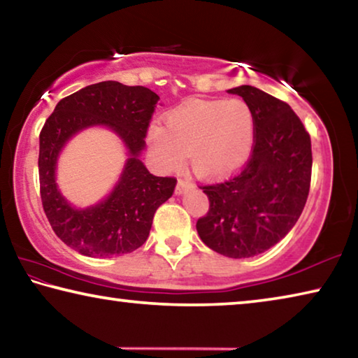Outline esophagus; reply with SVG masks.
Listing matches in <instances>:
<instances>
[{
    "label": "esophagus",
    "mask_w": 358,
    "mask_h": 358,
    "mask_svg": "<svg viewBox=\"0 0 358 358\" xmlns=\"http://www.w3.org/2000/svg\"><path fill=\"white\" fill-rule=\"evenodd\" d=\"M187 187H189V181H186V180H178V185H177V187H175V192L178 194H183Z\"/></svg>",
    "instance_id": "34e87169"
}]
</instances>
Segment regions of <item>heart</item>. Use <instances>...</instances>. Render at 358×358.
<instances>
[{
	"instance_id": "heart-1",
	"label": "heart",
	"mask_w": 358,
	"mask_h": 358,
	"mask_svg": "<svg viewBox=\"0 0 358 358\" xmlns=\"http://www.w3.org/2000/svg\"><path fill=\"white\" fill-rule=\"evenodd\" d=\"M256 136L254 115L245 101H189L166 117V128L153 124L147 141L162 167L178 171L189 156L192 172L220 180L250 159Z\"/></svg>"
}]
</instances>
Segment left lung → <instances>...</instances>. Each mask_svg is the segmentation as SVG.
Returning a JSON list of instances; mask_svg holds the SVG:
<instances>
[{
	"instance_id": "obj_1",
	"label": "left lung",
	"mask_w": 358,
	"mask_h": 358,
	"mask_svg": "<svg viewBox=\"0 0 358 358\" xmlns=\"http://www.w3.org/2000/svg\"><path fill=\"white\" fill-rule=\"evenodd\" d=\"M251 108L254 147L243 171L224 183L201 186L210 201L197 221L201 240L226 257L262 254L299 221L311 181V138L289 104L250 85L227 90Z\"/></svg>"
}]
</instances>
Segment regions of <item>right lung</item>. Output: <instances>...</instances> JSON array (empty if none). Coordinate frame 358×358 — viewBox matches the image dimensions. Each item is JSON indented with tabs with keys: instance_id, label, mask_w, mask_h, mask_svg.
Wrapping results in <instances>:
<instances>
[{
	"instance_id": "right-lung-1",
	"label": "right lung",
	"mask_w": 358,
	"mask_h": 358,
	"mask_svg": "<svg viewBox=\"0 0 358 358\" xmlns=\"http://www.w3.org/2000/svg\"><path fill=\"white\" fill-rule=\"evenodd\" d=\"M157 101L159 96L145 87L113 80L88 85L59 101L41 131L42 207L58 238L83 256L112 257L136 251L148 238L157 207L172 197L177 180L156 177L141 161ZM96 125L117 134L129 159L114 189L102 201L80 209L59 191L57 157L72 136Z\"/></svg>"
}]
</instances>
